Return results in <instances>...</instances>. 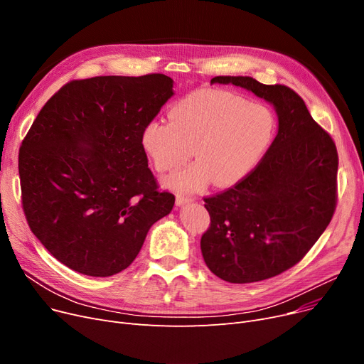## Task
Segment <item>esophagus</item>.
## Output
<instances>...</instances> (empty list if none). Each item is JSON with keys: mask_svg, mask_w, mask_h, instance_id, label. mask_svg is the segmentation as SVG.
Instances as JSON below:
<instances>
[{"mask_svg": "<svg viewBox=\"0 0 364 364\" xmlns=\"http://www.w3.org/2000/svg\"><path fill=\"white\" fill-rule=\"evenodd\" d=\"M193 202V199L192 198H187V196H177L176 198V205L177 206H183V205H187V203H192Z\"/></svg>", "mask_w": 364, "mask_h": 364, "instance_id": "34e87169", "label": "esophagus"}]
</instances>
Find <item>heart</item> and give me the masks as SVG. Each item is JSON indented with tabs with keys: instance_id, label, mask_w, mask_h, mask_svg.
I'll return each instance as SVG.
<instances>
[{
	"instance_id": "1",
	"label": "heart",
	"mask_w": 364,
	"mask_h": 364,
	"mask_svg": "<svg viewBox=\"0 0 364 364\" xmlns=\"http://www.w3.org/2000/svg\"><path fill=\"white\" fill-rule=\"evenodd\" d=\"M274 132L272 110L223 90H200L171 110V121H151L141 144L159 172L183 166L166 180L176 192H199L209 181L228 187L255 168Z\"/></svg>"
}]
</instances>
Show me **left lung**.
Here are the masks:
<instances>
[{
    "instance_id": "left-lung-1",
    "label": "left lung",
    "mask_w": 364,
    "mask_h": 364,
    "mask_svg": "<svg viewBox=\"0 0 364 364\" xmlns=\"http://www.w3.org/2000/svg\"><path fill=\"white\" fill-rule=\"evenodd\" d=\"M269 102L277 136L261 162L232 188L205 198L211 225L200 239L208 269L228 283L286 272L326 230L336 208L338 151L299 95L251 76H215Z\"/></svg>"
}]
</instances>
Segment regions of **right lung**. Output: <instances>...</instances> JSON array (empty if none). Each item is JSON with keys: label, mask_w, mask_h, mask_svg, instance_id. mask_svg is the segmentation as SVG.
Returning <instances> with one entry per match:
<instances>
[{"label": "right lung", "mask_w": 364, "mask_h": 364, "mask_svg": "<svg viewBox=\"0 0 364 364\" xmlns=\"http://www.w3.org/2000/svg\"><path fill=\"white\" fill-rule=\"evenodd\" d=\"M162 73L70 81L38 113L18 151L32 233L69 269L121 273L176 198L159 192L143 128L174 95Z\"/></svg>", "instance_id": "obj_1"}]
</instances>
